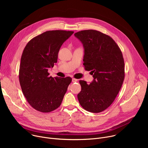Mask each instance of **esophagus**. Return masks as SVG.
Returning <instances> with one entry per match:
<instances>
[{"mask_svg": "<svg viewBox=\"0 0 148 148\" xmlns=\"http://www.w3.org/2000/svg\"><path fill=\"white\" fill-rule=\"evenodd\" d=\"M72 81H73V82H77V81H78V79H76V78H73L72 79Z\"/></svg>", "mask_w": 148, "mask_h": 148, "instance_id": "esophagus-1", "label": "esophagus"}]
</instances>
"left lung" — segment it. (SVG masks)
Returning a JSON list of instances; mask_svg holds the SVG:
<instances>
[{
	"label": "left lung",
	"mask_w": 148,
	"mask_h": 148,
	"mask_svg": "<svg viewBox=\"0 0 148 148\" xmlns=\"http://www.w3.org/2000/svg\"><path fill=\"white\" fill-rule=\"evenodd\" d=\"M74 36L84 47V69L91 71L94 78L90 84L79 80L81 91L77 95L78 101L87 111L102 112L113 103L124 80L122 51L110 36L99 31L81 30Z\"/></svg>",
	"instance_id": "obj_1"
}]
</instances>
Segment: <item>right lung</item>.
I'll return each instance as SVG.
<instances>
[{"label":"right lung","instance_id":"add662e5","mask_svg":"<svg viewBox=\"0 0 148 148\" xmlns=\"http://www.w3.org/2000/svg\"><path fill=\"white\" fill-rule=\"evenodd\" d=\"M73 31L50 30L31 39L25 47L18 78L23 95L34 110L43 113L58 108L72 81L70 77L50 76L49 68L57 62L58 53Z\"/></svg>","mask_w":148,"mask_h":148}]
</instances>
